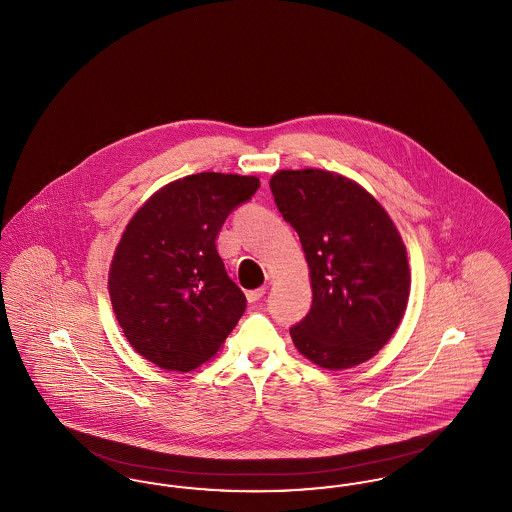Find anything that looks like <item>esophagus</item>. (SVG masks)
Returning <instances> with one entry per match:
<instances>
[{"mask_svg":"<svg viewBox=\"0 0 512 512\" xmlns=\"http://www.w3.org/2000/svg\"><path fill=\"white\" fill-rule=\"evenodd\" d=\"M265 293H267V288H257V290H249L245 295H247V301H249V303H255V301H259Z\"/></svg>","mask_w":512,"mask_h":512,"instance_id":"1","label":"esophagus"}]
</instances>
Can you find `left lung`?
Listing matches in <instances>:
<instances>
[{
  "mask_svg": "<svg viewBox=\"0 0 512 512\" xmlns=\"http://www.w3.org/2000/svg\"><path fill=\"white\" fill-rule=\"evenodd\" d=\"M270 190L311 270L313 305L290 328L295 347L330 370L365 363L388 343L409 299L407 249L393 220L336 172H276Z\"/></svg>",
  "mask_w": 512,
  "mask_h": 512,
  "instance_id": "1",
  "label": "left lung"
}]
</instances>
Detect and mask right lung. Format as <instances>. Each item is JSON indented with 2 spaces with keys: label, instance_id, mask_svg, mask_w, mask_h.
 Segmentation results:
<instances>
[{
  "label": "right lung",
  "instance_id": "1",
  "mask_svg": "<svg viewBox=\"0 0 512 512\" xmlns=\"http://www.w3.org/2000/svg\"><path fill=\"white\" fill-rule=\"evenodd\" d=\"M259 178L199 172L151 195L117 245L109 295L130 345L153 365L190 372L209 361L245 311L215 240Z\"/></svg>",
  "mask_w": 512,
  "mask_h": 512
}]
</instances>
